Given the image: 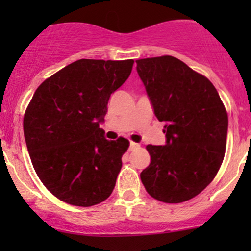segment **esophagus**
Returning a JSON list of instances; mask_svg holds the SVG:
<instances>
[{"label":"esophagus","mask_w":251,"mask_h":251,"mask_svg":"<svg viewBox=\"0 0 251 251\" xmlns=\"http://www.w3.org/2000/svg\"><path fill=\"white\" fill-rule=\"evenodd\" d=\"M138 147H140V144H138V143H135V142H130V149H131V151H132V149L138 148Z\"/></svg>","instance_id":"esophagus-1"}]
</instances>
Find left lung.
Segmentation results:
<instances>
[{"mask_svg": "<svg viewBox=\"0 0 251 251\" xmlns=\"http://www.w3.org/2000/svg\"><path fill=\"white\" fill-rule=\"evenodd\" d=\"M136 63L166 137L164 146H147L151 164L142 183L156 201H189L209 186L224 160L226 109L214 85L182 60L163 55Z\"/></svg>", "mask_w": 251, "mask_h": 251, "instance_id": "left-lung-1", "label": "left lung"}]
</instances>
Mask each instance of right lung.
<instances>
[{
	"instance_id": "right-lung-1",
	"label": "right lung",
	"mask_w": 251,
	"mask_h": 251,
	"mask_svg": "<svg viewBox=\"0 0 251 251\" xmlns=\"http://www.w3.org/2000/svg\"><path fill=\"white\" fill-rule=\"evenodd\" d=\"M132 65V59H80L35 91L24 115L25 142L37 176L60 201L87 207L113 192L128 141H108L100 124Z\"/></svg>"
}]
</instances>
